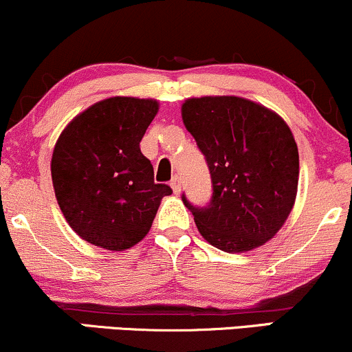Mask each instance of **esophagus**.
I'll return each mask as SVG.
<instances>
[{
  "label": "esophagus",
  "mask_w": 352,
  "mask_h": 352,
  "mask_svg": "<svg viewBox=\"0 0 352 352\" xmlns=\"http://www.w3.org/2000/svg\"><path fill=\"white\" fill-rule=\"evenodd\" d=\"M170 187H172V190H173V193H175V195H179L180 190H182V185H180V179H179V177H173L172 182H170Z\"/></svg>",
  "instance_id": "obj_1"
}]
</instances>
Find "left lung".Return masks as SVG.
Here are the masks:
<instances>
[{
    "instance_id": "left-lung-1",
    "label": "left lung",
    "mask_w": 352,
    "mask_h": 352,
    "mask_svg": "<svg viewBox=\"0 0 352 352\" xmlns=\"http://www.w3.org/2000/svg\"><path fill=\"white\" fill-rule=\"evenodd\" d=\"M182 120L207 159L213 197L193 213L200 235L227 253L265 245L292 213L300 155L292 129L272 109L238 96L182 104Z\"/></svg>"
}]
</instances>
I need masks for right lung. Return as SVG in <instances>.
<instances>
[{
  "mask_svg": "<svg viewBox=\"0 0 352 352\" xmlns=\"http://www.w3.org/2000/svg\"><path fill=\"white\" fill-rule=\"evenodd\" d=\"M159 112V100L102 99L60 132L51 159L56 200L87 243L124 252L147 235L168 185L153 182L140 140Z\"/></svg>",
  "mask_w": 352,
  "mask_h": 352,
  "instance_id": "1",
  "label": "right lung"
}]
</instances>
